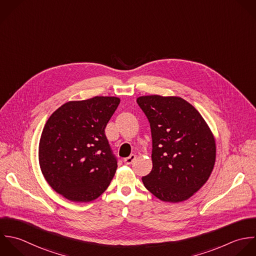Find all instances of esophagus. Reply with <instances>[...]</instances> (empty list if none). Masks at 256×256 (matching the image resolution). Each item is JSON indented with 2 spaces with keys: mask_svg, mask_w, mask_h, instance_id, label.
<instances>
[{
  "mask_svg": "<svg viewBox=\"0 0 256 256\" xmlns=\"http://www.w3.org/2000/svg\"><path fill=\"white\" fill-rule=\"evenodd\" d=\"M136 156L134 154H130L128 158H126L124 160V162L126 164H132V162L136 160Z\"/></svg>",
  "mask_w": 256,
  "mask_h": 256,
  "instance_id": "34e87169",
  "label": "esophagus"
}]
</instances>
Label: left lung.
<instances>
[{"label":"left lung","instance_id":"1","mask_svg":"<svg viewBox=\"0 0 256 256\" xmlns=\"http://www.w3.org/2000/svg\"><path fill=\"white\" fill-rule=\"evenodd\" d=\"M148 118L152 136V170L142 178L158 200L176 204L198 192L216 164L214 136L198 110L180 96L136 98Z\"/></svg>","mask_w":256,"mask_h":256}]
</instances>
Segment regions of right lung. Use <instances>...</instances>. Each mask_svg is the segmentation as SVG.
<instances>
[{
	"instance_id": "add662e5",
	"label": "right lung",
	"mask_w": 256,
	"mask_h": 256,
	"mask_svg": "<svg viewBox=\"0 0 256 256\" xmlns=\"http://www.w3.org/2000/svg\"><path fill=\"white\" fill-rule=\"evenodd\" d=\"M116 96L70 100L46 120L38 144V164L50 186L74 202H90L104 192L118 168L104 128L120 104Z\"/></svg>"
}]
</instances>
